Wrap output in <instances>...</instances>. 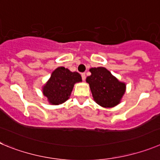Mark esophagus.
Returning a JSON list of instances; mask_svg holds the SVG:
<instances>
[{
	"instance_id": "obj_1",
	"label": "esophagus",
	"mask_w": 160,
	"mask_h": 160,
	"mask_svg": "<svg viewBox=\"0 0 160 160\" xmlns=\"http://www.w3.org/2000/svg\"><path fill=\"white\" fill-rule=\"evenodd\" d=\"M81 77H82V80H84L86 79V75L85 73H81Z\"/></svg>"
}]
</instances>
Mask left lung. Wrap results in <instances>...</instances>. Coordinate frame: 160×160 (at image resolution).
Returning <instances> with one entry per match:
<instances>
[{"label": "left lung", "instance_id": "obj_1", "mask_svg": "<svg viewBox=\"0 0 160 160\" xmlns=\"http://www.w3.org/2000/svg\"><path fill=\"white\" fill-rule=\"evenodd\" d=\"M91 76L86 82L89 83L93 99L103 108H112L119 104L126 90V84L112 76L103 67L92 68Z\"/></svg>", "mask_w": 160, "mask_h": 160}]
</instances>
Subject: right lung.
Returning a JSON list of instances; mask_svg holds the SVG:
<instances>
[{"label": "right lung", "mask_w": 160, "mask_h": 160, "mask_svg": "<svg viewBox=\"0 0 160 160\" xmlns=\"http://www.w3.org/2000/svg\"><path fill=\"white\" fill-rule=\"evenodd\" d=\"M81 81L80 73L59 67L52 72L50 79L43 87V93L48 98L49 103L60 104L68 100L75 83Z\"/></svg>", "instance_id": "1"}]
</instances>
